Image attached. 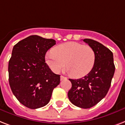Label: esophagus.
<instances>
[{"label": "esophagus", "mask_w": 125, "mask_h": 125, "mask_svg": "<svg viewBox=\"0 0 125 125\" xmlns=\"http://www.w3.org/2000/svg\"><path fill=\"white\" fill-rule=\"evenodd\" d=\"M66 80V77H64V76H61V81H62V80Z\"/></svg>", "instance_id": "1"}]
</instances>
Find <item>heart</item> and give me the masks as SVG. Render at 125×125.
Wrapping results in <instances>:
<instances>
[{"label": "heart", "instance_id": "b5f03b06", "mask_svg": "<svg viewBox=\"0 0 125 125\" xmlns=\"http://www.w3.org/2000/svg\"><path fill=\"white\" fill-rule=\"evenodd\" d=\"M95 59V52L91 46L76 42L60 44L45 57L46 63L55 73H59L66 66L68 72L75 78L89 73Z\"/></svg>", "mask_w": 125, "mask_h": 125}]
</instances>
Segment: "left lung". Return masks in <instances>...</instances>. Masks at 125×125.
I'll use <instances>...</instances> for the list:
<instances>
[{"label":"left lung","instance_id":"1","mask_svg":"<svg viewBox=\"0 0 125 125\" xmlns=\"http://www.w3.org/2000/svg\"><path fill=\"white\" fill-rule=\"evenodd\" d=\"M95 52L93 68L83 78L72 80L68 93L70 101L79 108H90L103 99L108 93L115 72L114 56L110 49L98 42L83 40Z\"/></svg>","mask_w":125,"mask_h":125}]
</instances>
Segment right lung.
<instances>
[{"label": "right lung", "instance_id": "1", "mask_svg": "<svg viewBox=\"0 0 125 125\" xmlns=\"http://www.w3.org/2000/svg\"><path fill=\"white\" fill-rule=\"evenodd\" d=\"M55 44L53 39L32 35L13 47L8 63L10 86L19 102L30 109L47 105L60 83V75L45 61L46 52Z\"/></svg>", "mask_w": 125, "mask_h": 125}]
</instances>
